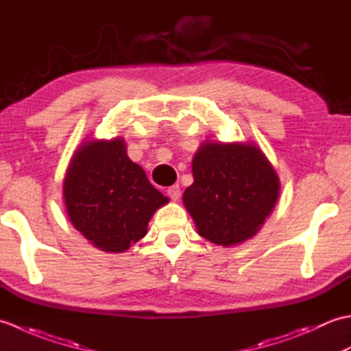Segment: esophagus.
Returning a JSON list of instances; mask_svg holds the SVG:
<instances>
[{
    "instance_id": "obj_1",
    "label": "esophagus",
    "mask_w": 351,
    "mask_h": 351,
    "mask_svg": "<svg viewBox=\"0 0 351 351\" xmlns=\"http://www.w3.org/2000/svg\"><path fill=\"white\" fill-rule=\"evenodd\" d=\"M167 195H169V197L173 200V202H176V200H180V197H181V189H180V185H171V187H169L167 189Z\"/></svg>"
}]
</instances>
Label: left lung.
Returning a JSON list of instances; mask_svg holds the SVG:
<instances>
[{
	"instance_id": "obj_1",
	"label": "left lung",
	"mask_w": 351,
	"mask_h": 351,
	"mask_svg": "<svg viewBox=\"0 0 351 351\" xmlns=\"http://www.w3.org/2000/svg\"><path fill=\"white\" fill-rule=\"evenodd\" d=\"M182 202L197 234L223 247L255 237L278 202L280 181L255 141L200 143Z\"/></svg>"
}]
</instances>
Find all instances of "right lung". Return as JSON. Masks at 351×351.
Listing matches in <instances>:
<instances>
[{
	"label": "right lung",
	"instance_id": "add662e5",
	"mask_svg": "<svg viewBox=\"0 0 351 351\" xmlns=\"http://www.w3.org/2000/svg\"><path fill=\"white\" fill-rule=\"evenodd\" d=\"M68 217L93 247L122 253L147 232L149 220L169 204L130 160L125 138L86 137L63 180Z\"/></svg>",
	"mask_w": 351,
	"mask_h": 351
}]
</instances>
